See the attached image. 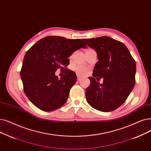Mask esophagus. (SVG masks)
I'll return each mask as SVG.
<instances>
[{
  "label": "esophagus",
  "mask_w": 151,
  "mask_h": 151,
  "mask_svg": "<svg viewBox=\"0 0 151 151\" xmlns=\"http://www.w3.org/2000/svg\"><path fill=\"white\" fill-rule=\"evenodd\" d=\"M77 80H78V81H80L81 80V77H80L79 76H78V79H77Z\"/></svg>",
  "instance_id": "1"
}]
</instances>
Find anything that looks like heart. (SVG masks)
I'll return each instance as SVG.
<instances>
[{
    "mask_svg": "<svg viewBox=\"0 0 151 151\" xmlns=\"http://www.w3.org/2000/svg\"><path fill=\"white\" fill-rule=\"evenodd\" d=\"M91 50V49H87L86 50ZM76 71L78 75L85 76V75H86L88 73V69L86 67H78L76 68Z\"/></svg>",
    "mask_w": 151,
    "mask_h": 151,
    "instance_id": "obj_1",
    "label": "heart"
}]
</instances>
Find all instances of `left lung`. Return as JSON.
Instances as JSON below:
<instances>
[{"label":"left lung","instance_id":"8db88e82","mask_svg":"<svg viewBox=\"0 0 151 151\" xmlns=\"http://www.w3.org/2000/svg\"><path fill=\"white\" fill-rule=\"evenodd\" d=\"M94 49L98 61L89 77V86L86 90L87 102L102 112L113 111L125 102L135 84L136 63L126 45L108 36L84 39ZM97 76L104 78L103 83L95 81Z\"/></svg>","mask_w":151,"mask_h":151}]
</instances>
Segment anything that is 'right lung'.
Segmentation results:
<instances>
[{
    "label": "right lung",
    "instance_id": "1",
    "mask_svg": "<svg viewBox=\"0 0 151 151\" xmlns=\"http://www.w3.org/2000/svg\"><path fill=\"white\" fill-rule=\"evenodd\" d=\"M86 47L80 39L47 36L27 51L20 76L26 96L36 107L50 112L67 102L77 79L74 71L65 68L69 64L68 58L75 51ZM58 68L65 71L60 79L55 75Z\"/></svg>",
    "mask_w": 151,
    "mask_h": 151
}]
</instances>
